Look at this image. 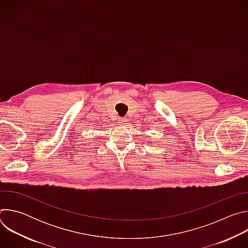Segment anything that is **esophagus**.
Instances as JSON below:
<instances>
[{"instance_id":"obj_1","label":"esophagus","mask_w":248,"mask_h":248,"mask_svg":"<svg viewBox=\"0 0 248 248\" xmlns=\"http://www.w3.org/2000/svg\"><path fill=\"white\" fill-rule=\"evenodd\" d=\"M118 121H119V124H122V125L125 124V123L127 122V120L125 118H120Z\"/></svg>"}]
</instances>
